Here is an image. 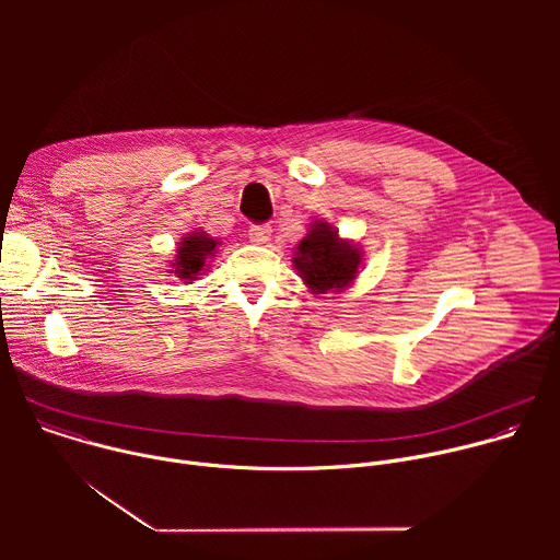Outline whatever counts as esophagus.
<instances>
[{
	"label": "esophagus",
	"mask_w": 560,
	"mask_h": 560,
	"mask_svg": "<svg viewBox=\"0 0 560 560\" xmlns=\"http://www.w3.org/2000/svg\"><path fill=\"white\" fill-rule=\"evenodd\" d=\"M248 236H250V242H255V244H266V242H270V236H272V228H270L268 223H257V225H250V230H248Z\"/></svg>",
	"instance_id": "esophagus-1"
}]
</instances>
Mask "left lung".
Listing matches in <instances>:
<instances>
[{
  "label": "left lung",
  "instance_id": "1",
  "mask_svg": "<svg viewBox=\"0 0 560 560\" xmlns=\"http://www.w3.org/2000/svg\"><path fill=\"white\" fill-rule=\"evenodd\" d=\"M337 232L328 223H316L296 248L294 266L314 292H339L357 277L359 250L341 242Z\"/></svg>",
  "mask_w": 560,
  "mask_h": 560
}]
</instances>
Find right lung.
<instances>
[{
    "label": "right lung",
    "instance_id": "right-lung-1",
    "mask_svg": "<svg viewBox=\"0 0 560 560\" xmlns=\"http://www.w3.org/2000/svg\"><path fill=\"white\" fill-rule=\"evenodd\" d=\"M214 248H217V242L208 234H203V232L188 234L182 242V246L177 248V261L173 264L175 266L173 272L182 279H188V283H190L203 270L206 259L214 257Z\"/></svg>",
    "mask_w": 560,
    "mask_h": 560
}]
</instances>
